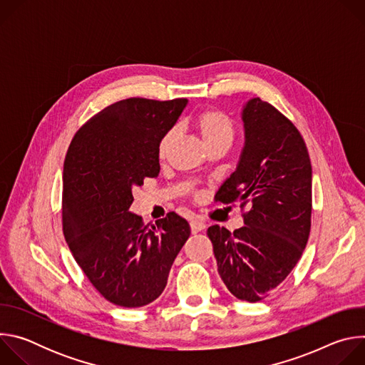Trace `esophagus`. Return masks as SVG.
<instances>
[{
	"instance_id": "esophagus-1",
	"label": "esophagus",
	"mask_w": 365,
	"mask_h": 365,
	"mask_svg": "<svg viewBox=\"0 0 365 365\" xmlns=\"http://www.w3.org/2000/svg\"><path fill=\"white\" fill-rule=\"evenodd\" d=\"M205 222H202V221H199V220H192L190 221V230H192V232L193 234H197V232H200L202 230H205Z\"/></svg>"
}]
</instances>
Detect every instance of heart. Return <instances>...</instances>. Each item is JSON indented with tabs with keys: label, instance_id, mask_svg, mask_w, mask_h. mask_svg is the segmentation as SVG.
Segmentation results:
<instances>
[{
	"label": "heart",
	"instance_id": "1",
	"mask_svg": "<svg viewBox=\"0 0 365 365\" xmlns=\"http://www.w3.org/2000/svg\"><path fill=\"white\" fill-rule=\"evenodd\" d=\"M195 125L207 145V148H214L220 145H230L235 137V125L232 118L222 110H207L200 113L196 120ZM176 138V128L168 130L159 141V155L165 158L168 154L170 145Z\"/></svg>",
	"mask_w": 365,
	"mask_h": 365
}]
</instances>
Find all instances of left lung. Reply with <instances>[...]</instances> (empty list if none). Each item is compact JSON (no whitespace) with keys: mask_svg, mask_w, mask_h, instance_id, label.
Listing matches in <instances>:
<instances>
[{"mask_svg":"<svg viewBox=\"0 0 365 365\" xmlns=\"http://www.w3.org/2000/svg\"><path fill=\"white\" fill-rule=\"evenodd\" d=\"M245 145L217 202H240L244 227L207 228L218 273L240 300L266 299L294 269L310 234L312 166L294 124L252 98L242 111Z\"/></svg>","mask_w":365,"mask_h":365,"instance_id":"obj_1","label":"left lung"}]
</instances>
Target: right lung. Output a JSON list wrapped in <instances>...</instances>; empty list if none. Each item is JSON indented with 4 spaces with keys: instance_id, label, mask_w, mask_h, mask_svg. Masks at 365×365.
<instances>
[{
    "instance_id": "add662e5",
    "label": "right lung",
    "mask_w": 365,
    "mask_h": 365,
    "mask_svg": "<svg viewBox=\"0 0 365 365\" xmlns=\"http://www.w3.org/2000/svg\"><path fill=\"white\" fill-rule=\"evenodd\" d=\"M187 99L128 98L89 118L63 165L62 225L76 263L108 302L141 307L168 284L190 227L176 212L144 225L131 214L133 189L158 178L159 141Z\"/></svg>"
}]
</instances>
